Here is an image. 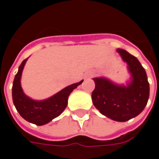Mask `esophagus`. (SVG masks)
I'll list each match as a JSON object with an SVG mask.
<instances>
[{"label": "esophagus", "instance_id": "obj_1", "mask_svg": "<svg viewBox=\"0 0 159 159\" xmlns=\"http://www.w3.org/2000/svg\"><path fill=\"white\" fill-rule=\"evenodd\" d=\"M89 76H91V74H89Z\"/></svg>", "mask_w": 159, "mask_h": 159}]
</instances>
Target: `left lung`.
Masks as SVG:
<instances>
[{"mask_svg":"<svg viewBox=\"0 0 159 159\" xmlns=\"http://www.w3.org/2000/svg\"><path fill=\"white\" fill-rule=\"evenodd\" d=\"M117 51L127 64L131 81L126 85H117L105 78H94L95 88L92 92V101L102 115L125 122L144 110L150 96V84L137 58L124 49L118 48Z\"/></svg>","mask_w":159,"mask_h":159,"instance_id":"left-lung-1","label":"left lung"}]
</instances>
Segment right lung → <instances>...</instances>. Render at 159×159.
Here are the masks:
<instances>
[{
  "label": "right lung",
  "mask_w": 159,
  "mask_h": 159,
  "mask_svg": "<svg viewBox=\"0 0 159 159\" xmlns=\"http://www.w3.org/2000/svg\"><path fill=\"white\" fill-rule=\"evenodd\" d=\"M27 61L25 59L20 64L18 71L16 74L12 87V99L16 111L23 119L37 125H45L52 119L58 117L64 111L68 103V96L82 83L80 82L70 85L62 89L57 94L42 101H35L25 95L21 88V75L24 66Z\"/></svg>",
  "instance_id": "right-lung-1"
}]
</instances>
